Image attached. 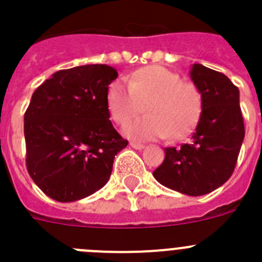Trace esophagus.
Masks as SVG:
<instances>
[{
  "instance_id": "34e87169",
  "label": "esophagus",
  "mask_w": 262,
  "mask_h": 262,
  "mask_svg": "<svg viewBox=\"0 0 262 262\" xmlns=\"http://www.w3.org/2000/svg\"><path fill=\"white\" fill-rule=\"evenodd\" d=\"M129 145L133 148H135V149H143L144 148V144H142V143H138V142H131L129 143Z\"/></svg>"
}]
</instances>
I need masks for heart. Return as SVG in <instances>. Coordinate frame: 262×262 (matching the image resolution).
Here are the masks:
<instances>
[{
	"mask_svg": "<svg viewBox=\"0 0 262 262\" xmlns=\"http://www.w3.org/2000/svg\"><path fill=\"white\" fill-rule=\"evenodd\" d=\"M108 113L119 126L129 123L143 111L145 117L128 124L124 134L139 140L168 138L181 140L196 126L202 114V94L178 73L161 66H147L134 72L128 86L114 81L106 92Z\"/></svg>",
	"mask_w": 262,
	"mask_h": 262,
	"instance_id": "b5f03b06",
	"label": "heart"
}]
</instances>
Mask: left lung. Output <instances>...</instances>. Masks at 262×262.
Returning a JSON list of instances; mask_svg holds the SVG:
<instances>
[{
    "label": "left lung",
    "mask_w": 262,
    "mask_h": 262,
    "mask_svg": "<svg viewBox=\"0 0 262 262\" xmlns=\"http://www.w3.org/2000/svg\"><path fill=\"white\" fill-rule=\"evenodd\" d=\"M190 77L202 94V114L189 143L165 148V159L154 177L186 195H205L232 176L245 129L239 89L226 75L202 64Z\"/></svg>",
    "instance_id": "obj_1"
}]
</instances>
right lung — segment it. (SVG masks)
<instances>
[{
	"label": "right lung",
	"instance_id": "add662e5",
	"mask_svg": "<svg viewBox=\"0 0 262 262\" xmlns=\"http://www.w3.org/2000/svg\"><path fill=\"white\" fill-rule=\"evenodd\" d=\"M117 69L89 64L53 73L25 113L26 166L46 195L73 202L105 186L128 142L113 127L106 103Z\"/></svg>",
	"mask_w": 262,
	"mask_h": 262
}]
</instances>
